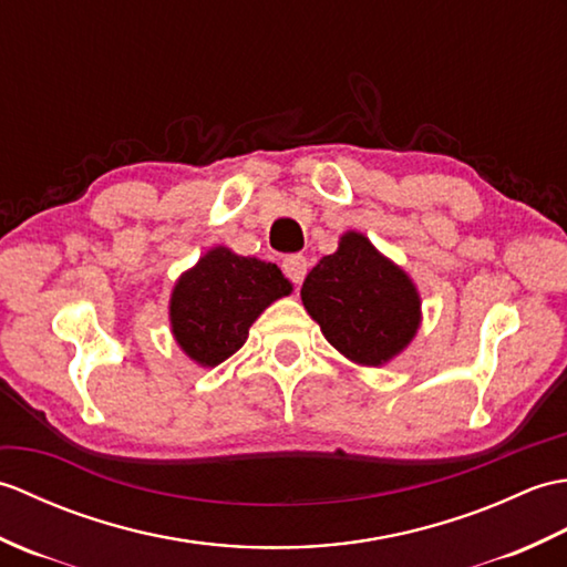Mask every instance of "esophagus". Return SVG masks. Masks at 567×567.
<instances>
[{"instance_id": "esophagus-1", "label": "esophagus", "mask_w": 567, "mask_h": 567, "mask_svg": "<svg viewBox=\"0 0 567 567\" xmlns=\"http://www.w3.org/2000/svg\"><path fill=\"white\" fill-rule=\"evenodd\" d=\"M282 270H285V275L290 277L295 285H302L305 277H307V270H309V262H307L305 256H299V252H295V256H287L282 260Z\"/></svg>"}]
</instances>
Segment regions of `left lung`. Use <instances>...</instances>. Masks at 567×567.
Returning <instances> with one entry per match:
<instances>
[{"label": "left lung", "instance_id": "obj_1", "mask_svg": "<svg viewBox=\"0 0 567 567\" xmlns=\"http://www.w3.org/2000/svg\"><path fill=\"white\" fill-rule=\"evenodd\" d=\"M302 302L336 351L370 368L400 355L421 323L414 282L358 231L311 268Z\"/></svg>", "mask_w": 567, "mask_h": 567}]
</instances>
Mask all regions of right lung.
<instances>
[{
	"mask_svg": "<svg viewBox=\"0 0 567 567\" xmlns=\"http://www.w3.org/2000/svg\"><path fill=\"white\" fill-rule=\"evenodd\" d=\"M290 292V280L275 262L244 258L216 246L175 282L173 336L197 365L214 368L246 343L252 321L275 299Z\"/></svg>",
	"mask_w": 567,
	"mask_h": 567,
	"instance_id": "1",
	"label": "right lung"
}]
</instances>
